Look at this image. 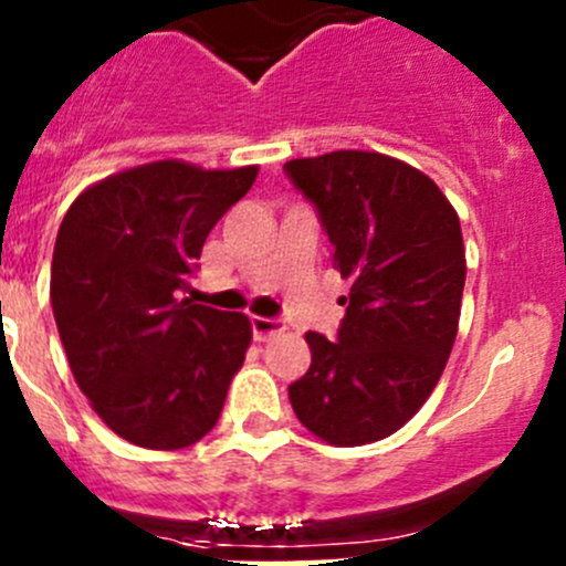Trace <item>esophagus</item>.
<instances>
[{"label":"esophagus","instance_id":"obj_1","mask_svg":"<svg viewBox=\"0 0 566 566\" xmlns=\"http://www.w3.org/2000/svg\"><path fill=\"white\" fill-rule=\"evenodd\" d=\"M282 331V323L273 317H251V336H254L256 342H265L271 339L273 334H279Z\"/></svg>","mask_w":566,"mask_h":566}]
</instances>
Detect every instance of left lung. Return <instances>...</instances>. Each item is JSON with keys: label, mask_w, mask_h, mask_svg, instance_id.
I'll return each mask as SVG.
<instances>
[{"label": "left lung", "mask_w": 566, "mask_h": 566, "mask_svg": "<svg viewBox=\"0 0 566 566\" xmlns=\"http://www.w3.org/2000/svg\"><path fill=\"white\" fill-rule=\"evenodd\" d=\"M284 175L350 279L334 339L306 334L312 364L290 384V402L334 447L380 441L427 402L452 353L465 284L460 219L430 177L380 153L298 158Z\"/></svg>", "instance_id": "obj_1"}]
</instances>
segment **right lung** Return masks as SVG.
<instances>
[{"label": "right lung", "instance_id": "add662e5", "mask_svg": "<svg viewBox=\"0 0 566 566\" xmlns=\"http://www.w3.org/2000/svg\"><path fill=\"white\" fill-rule=\"evenodd\" d=\"M256 167L158 161L87 188L62 219L51 310L78 389L125 441L186 449L208 436L251 342L249 317L180 298L205 238Z\"/></svg>", "mask_w": 566, "mask_h": 566}]
</instances>
